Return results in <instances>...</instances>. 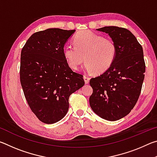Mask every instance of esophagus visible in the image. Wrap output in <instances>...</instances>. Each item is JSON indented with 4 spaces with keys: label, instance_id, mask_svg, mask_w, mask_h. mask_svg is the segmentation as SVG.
Returning <instances> with one entry per match:
<instances>
[{
    "label": "esophagus",
    "instance_id": "obj_1",
    "mask_svg": "<svg viewBox=\"0 0 157 157\" xmlns=\"http://www.w3.org/2000/svg\"><path fill=\"white\" fill-rule=\"evenodd\" d=\"M84 82H85V84H89V79L90 78H89V77H87L86 75H84Z\"/></svg>",
    "mask_w": 157,
    "mask_h": 157
}]
</instances>
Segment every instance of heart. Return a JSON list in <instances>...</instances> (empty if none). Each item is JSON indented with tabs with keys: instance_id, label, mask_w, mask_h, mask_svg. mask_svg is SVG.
<instances>
[{
	"instance_id": "heart-1",
	"label": "heart",
	"mask_w": 157,
	"mask_h": 157,
	"mask_svg": "<svg viewBox=\"0 0 157 157\" xmlns=\"http://www.w3.org/2000/svg\"><path fill=\"white\" fill-rule=\"evenodd\" d=\"M74 46L67 45L63 56L68 65L77 70L85 61L88 72L102 74L109 70L115 60L117 46L112 39L90 30L79 32L73 39Z\"/></svg>"
}]
</instances>
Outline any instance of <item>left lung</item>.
I'll use <instances>...</instances> for the list:
<instances>
[{
  "label": "left lung",
  "instance_id": "8db88e82",
  "mask_svg": "<svg viewBox=\"0 0 157 157\" xmlns=\"http://www.w3.org/2000/svg\"><path fill=\"white\" fill-rule=\"evenodd\" d=\"M97 30L111 36L116 44L117 52L109 70L90 79L93 94L89 104L101 118L115 121L129 114L139 98L145 72L143 50L126 28L106 26Z\"/></svg>",
  "mask_w": 157,
  "mask_h": 157
}]
</instances>
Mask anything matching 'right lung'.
I'll use <instances>...</instances> for the list:
<instances>
[{"instance_id": "add662e5", "label": "right lung", "mask_w": 157, "mask_h": 157, "mask_svg": "<svg viewBox=\"0 0 157 157\" xmlns=\"http://www.w3.org/2000/svg\"><path fill=\"white\" fill-rule=\"evenodd\" d=\"M75 30L49 28L34 33L21 50L20 81L29 107L46 124L67 113L70 95L84 86L83 75L72 71L63 46Z\"/></svg>"}]
</instances>
